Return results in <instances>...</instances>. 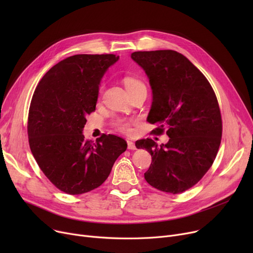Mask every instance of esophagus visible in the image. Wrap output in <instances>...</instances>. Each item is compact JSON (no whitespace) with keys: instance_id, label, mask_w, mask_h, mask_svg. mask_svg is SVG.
Instances as JSON below:
<instances>
[{"instance_id":"esophagus-1","label":"esophagus","mask_w":253,"mask_h":253,"mask_svg":"<svg viewBox=\"0 0 253 253\" xmlns=\"http://www.w3.org/2000/svg\"><path fill=\"white\" fill-rule=\"evenodd\" d=\"M127 145H128V150H135V143L131 140H127Z\"/></svg>"}]
</instances>
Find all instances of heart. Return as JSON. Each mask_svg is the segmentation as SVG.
Instances as JSON below:
<instances>
[{
    "instance_id": "heart-1",
    "label": "heart",
    "mask_w": 253,
    "mask_h": 253,
    "mask_svg": "<svg viewBox=\"0 0 253 253\" xmlns=\"http://www.w3.org/2000/svg\"><path fill=\"white\" fill-rule=\"evenodd\" d=\"M124 85L127 91L134 89L135 87L143 85L137 79L132 77H126L124 79ZM114 126L119 130L123 132V133H130L131 132V122L127 119H117L114 122Z\"/></svg>"
}]
</instances>
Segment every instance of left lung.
<instances>
[{
	"mask_svg": "<svg viewBox=\"0 0 253 253\" xmlns=\"http://www.w3.org/2000/svg\"><path fill=\"white\" fill-rule=\"evenodd\" d=\"M131 58L149 78L153 102L148 121L169 136L135 142L147 150L152 163L144 178L162 192L178 194L192 188L213 163L221 139V116L215 93L205 76L173 50L138 51Z\"/></svg>",
	"mask_w": 253,
	"mask_h": 253,
	"instance_id": "obj_1",
	"label": "left lung"
}]
</instances>
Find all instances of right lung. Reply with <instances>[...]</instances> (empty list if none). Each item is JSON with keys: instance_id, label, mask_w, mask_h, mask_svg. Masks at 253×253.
<instances>
[{"instance_id": "obj_1", "label": "right lung", "mask_w": 253, "mask_h": 253, "mask_svg": "<svg viewBox=\"0 0 253 253\" xmlns=\"http://www.w3.org/2000/svg\"><path fill=\"white\" fill-rule=\"evenodd\" d=\"M119 60L114 54H78L51 68L36 88L29 112L32 154L60 191L80 195L98 188L111 173L126 141L103 134L85 140L86 117L95 111L101 79Z\"/></svg>"}]
</instances>
